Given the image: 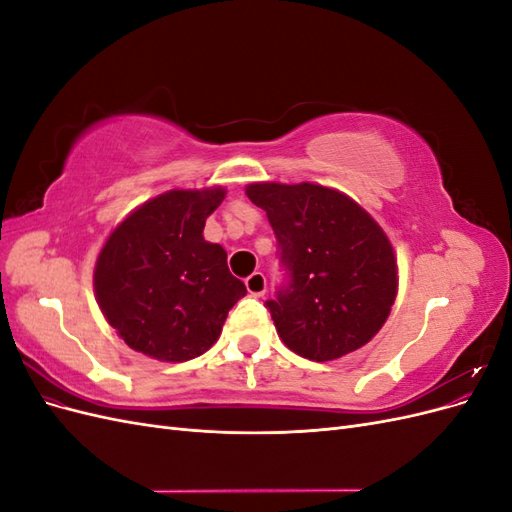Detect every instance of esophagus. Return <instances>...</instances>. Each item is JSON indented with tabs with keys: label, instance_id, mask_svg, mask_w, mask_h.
Returning <instances> with one entry per match:
<instances>
[{
	"label": "esophagus",
	"instance_id": "1",
	"mask_svg": "<svg viewBox=\"0 0 512 512\" xmlns=\"http://www.w3.org/2000/svg\"><path fill=\"white\" fill-rule=\"evenodd\" d=\"M245 288H247V292L252 294V297H262V294L267 292V277L262 275L260 271H254V273L245 280Z\"/></svg>",
	"mask_w": 512,
	"mask_h": 512
}]
</instances>
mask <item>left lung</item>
Returning <instances> with one entry per match:
<instances>
[{
    "label": "left lung",
    "instance_id": "obj_1",
    "mask_svg": "<svg viewBox=\"0 0 512 512\" xmlns=\"http://www.w3.org/2000/svg\"><path fill=\"white\" fill-rule=\"evenodd\" d=\"M290 284L267 301L282 342L309 361H335L371 342L391 314L399 275L393 243L348 194L320 183L258 181Z\"/></svg>",
    "mask_w": 512,
    "mask_h": 512
}]
</instances>
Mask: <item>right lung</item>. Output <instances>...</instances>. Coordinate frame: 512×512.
Wrapping results in <instances>:
<instances>
[{
  "label": "right lung",
  "mask_w": 512,
  "mask_h": 512,
  "mask_svg": "<svg viewBox=\"0 0 512 512\" xmlns=\"http://www.w3.org/2000/svg\"><path fill=\"white\" fill-rule=\"evenodd\" d=\"M224 198L222 185L168 190L130 211L106 237L94 294L132 350L183 363L218 342L230 307L247 292L228 271L224 247L203 237Z\"/></svg>",
  "instance_id": "right-lung-1"
}]
</instances>
